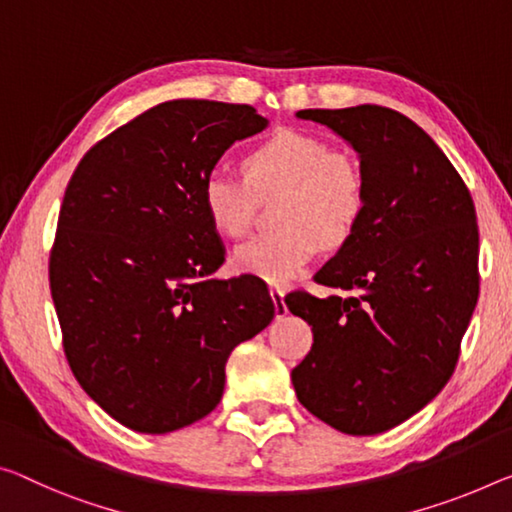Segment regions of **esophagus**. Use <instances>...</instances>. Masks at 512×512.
<instances>
[{
    "label": "esophagus",
    "instance_id": "obj_1",
    "mask_svg": "<svg viewBox=\"0 0 512 512\" xmlns=\"http://www.w3.org/2000/svg\"><path fill=\"white\" fill-rule=\"evenodd\" d=\"M271 298H273V305H275V316H278V319H282V316L287 314L285 291L278 289V287H273V289H271Z\"/></svg>",
    "mask_w": 512,
    "mask_h": 512
}]
</instances>
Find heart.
Here are the masks:
<instances>
[{"mask_svg":"<svg viewBox=\"0 0 512 512\" xmlns=\"http://www.w3.org/2000/svg\"><path fill=\"white\" fill-rule=\"evenodd\" d=\"M243 175L214 168L200 186V205L209 225L227 239L248 232L255 196L280 193L271 237L243 243L234 269L287 287L319 255L326 239L342 246L353 237L367 212V180L353 157L332 152L319 136L280 129L243 157Z\"/></svg>","mask_w":512,"mask_h":512,"instance_id":"b5f03b06","label":"heart"}]
</instances>
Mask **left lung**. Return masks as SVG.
Returning <instances> with one entry per match:
<instances>
[{
    "instance_id": "obj_1",
    "label": "left lung",
    "mask_w": 512,
    "mask_h": 512,
    "mask_svg": "<svg viewBox=\"0 0 512 512\" xmlns=\"http://www.w3.org/2000/svg\"><path fill=\"white\" fill-rule=\"evenodd\" d=\"M358 152L367 212L314 275L348 296L294 291L314 344L291 371L298 401L346 435H376L431 403L456 369L478 300V225L458 170L403 113L305 109Z\"/></svg>"
}]
</instances>
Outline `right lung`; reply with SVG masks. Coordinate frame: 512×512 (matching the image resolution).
<instances>
[{
    "label": "right lung",
    "mask_w": 512,
    "mask_h": 512,
    "mask_svg": "<svg viewBox=\"0 0 512 512\" xmlns=\"http://www.w3.org/2000/svg\"><path fill=\"white\" fill-rule=\"evenodd\" d=\"M269 120L248 104H157L95 143L72 173L50 255L63 351L120 424L161 435L207 417L234 346L269 326L255 278L218 280L225 248L200 186Z\"/></svg>",
    "instance_id": "right-lung-1"
}]
</instances>
